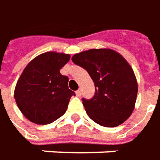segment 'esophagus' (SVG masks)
<instances>
[{"instance_id":"obj_1","label":"esophagus","mask_w":160,"mask_h":160,"mask_svg":"<svg viewBox=\"0 0 160 160\" xmlns=\"http://www.w3.org/2000/svg\"><path fill=\"white\" fill-rule=\"evenodd\" d=\"M75 93H76V96H77V97H80V95H81V90H80V89H78Z\"/></svg>"}]
</instances>
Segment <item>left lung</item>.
Segmentation results:
<instances>
[{
    "mask_svg": "<svg viewBox=\"0 0 160 160\" xmlns=\"http://www.w3.org/2000/svg\"><path fill=\"white\" fill-rule=\"evenodd\" d=\"M72 61L85 69L94 81V97L82 98L92 120L102 127L114 128L129 118L138 87L134 71L121 55L108 48H94L75 54Z\"/></svg>",
    "mask_w": 160,
    "mask_h": 160,
    "instance_id": "obj_1",
    "label": "left lung"
}]
</instances>
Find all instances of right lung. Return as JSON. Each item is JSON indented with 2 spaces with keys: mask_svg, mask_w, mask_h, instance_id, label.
<instances>
[{
  "mask_svg": "<svg viewBox=\"0 0 160 160\" xmlns=\"http://www.w3.org/2000/svg\"><path fill=\"white\" fill-rule=\"evenodd\" d=\"M70 56L43 53L27 64L15 88V100L25 118L40 125L54 122L66 112L75 93L68 88L69 79L60 73Z\"/></svg>",
  "mask_w": 160,
  "mask_h": 160,
  "instance_id": "obj_1",
  "label": "right lung"
}]
</instances>
